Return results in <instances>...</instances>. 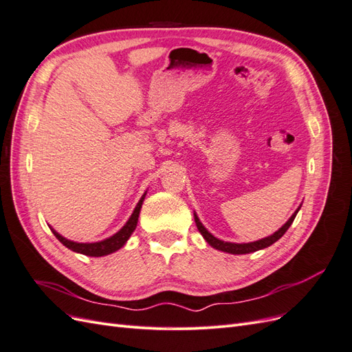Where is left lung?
<instances>
[{
	"label": "left lung",
	"instance_id": "8db88e82",
	"mask_svg": "<svg viewBox=\"0 0 352 352\" xmlns=\"http://www.w3.org/2000/svg\"><path fill=\"white\" fill-rule=\"evenodd\" d=\"M300 208H301V206L296 208V211L289 217V220H287L279 230H276L273 235H270L267 238H263L260 241L248 242V243H235V242L221 241V239L216 238L214 235H211V233L204 228V225H202V223L199 221V219H198V216L195 214V212H194V219H195V223H197V228H198L199 233H201L202 236H204V239L208 242V245H211L212 248H216V250L223 251V252H228V254H235V255L238 254L239 255V254H250V252H255V251H258V250H264V248L270 247V245L274 243L276 241H279L285 235V232L289 229V226L292 225V221H294V219L296 216V212L300 211Z\"/></svg>",
	"mask_w": 352,
	"mask_h": 352
}]
</instances>
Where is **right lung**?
Returning a JSON list of instances; mask_svg holds the SVG:
<instances>
[{
	"mask_svg": "<svg viewBox=\"0 0 352 352\" xmlns=\"http://www.w3.org/2000/svg\"><path fill=\"white\" fill-rule=\"evenodd\" d=\"M146 192H144V195L141 197L140 202H138L132 216L129 217V220L126 221V225L119 230L116 232L113 236L104 239V241H98V242H74L70 239H66L65 236H61L58 232H56L54 229L51 228L52 233H54L56 238L67 247L69 250L74 251V252H79L83 255H89V257H102V255H109L113 254L116 251H119L123 245L127 242V239L131 238V235L133 233V230L136 229L138 225V217H140V212H141V207H142V202L145 199Z\"/></svg>",
	"mask_w": 352,
	"mask_h": 352,
	"instance_id": "right-lung-1",
	"label": "right lung"
}]
</instances>
